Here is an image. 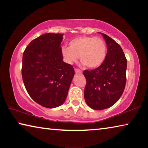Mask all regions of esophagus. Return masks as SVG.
I'll return each mask as SVG.
<instances>
[{"instance_id": "1", "label": "esophagus", "mask_w": 148, "mask_h": 148, "mask_svg": "<svg viewBox=\"0 0 148 148\" xmlns=\"http://www.w3.org/2000/svg\"><path fill=\"white\" fill-rule=\"evenodd\" d=\"M74 71H75V72H76V73H82V72L81 70L79 69H75Z\"/></svg>"}]
</instances>
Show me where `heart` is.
I'll return each mask as SVG.
<instances>
[{"label":"heart","instance_id":"heart-1","mask_svg":"<svg viewBox=\"0 0 148 148\" xmlns=\"http://www.w3.org/2000/svg\"><path fill=\"white\" fill-rule=\"evenodd\" d=\"M107 53L106 44L99 37L80 36L72 40L69 47H62L61 54L64 61L73 64L77 58L89 68H97L102 64Z\"/></svg>","mask_w":148,"mask_h":148}]
</instances>
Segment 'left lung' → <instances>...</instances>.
Here are the masks:
<instances>
[{"instance_id":"1","label":"left lung","mask_w":148,"mask_h":148,"mask_svg":"<svg viewBox=\"0 0 148 148\" xmlns=\"http://www.w3.org/2000/svg\"><path fill=\"white\" fill-rule=\"evenodd\" d=\"M107 44V54L104 62L92 71L85 70L86 79L84 98L93 110L108 108L118 101L126 84L127 59L121 47L104 33Z\"/></svg>"}]
</instances>
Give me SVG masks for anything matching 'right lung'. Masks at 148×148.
Returning a JSON list of instances; mask_svg holds the SVG:
<instances>
[{
  "instance_id": "obj_1",
  "label": "right lung",
  "mask_w": 148,
  "mask_h": 148,
  "mask_svg": "<svg viewBox=\"0 0 148 148\" xmlns=\"http://www.w3.org/2000/svg\"><path fill=\"white\" fill-rule=\"evenodd\" d=\"M62 34L47 33L34 39L25 49L22 78L34 101L48 108L64 103L74 76L71 64L62 61Z\"/></svg>"
}]
</instances>
